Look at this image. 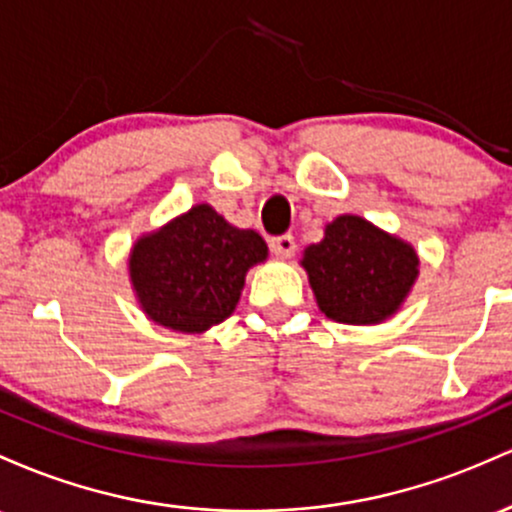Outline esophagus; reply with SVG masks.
Listing matches in <instances>:
<instances>
[{"label":"esophagus","mask_w":512,"mask_h":512,"mask_svg":"<svg viewBox=\"0 0 512 512\" xmlns=\"http://www.w3.org/2000/svg\"><path fill=\"white\" fill-rule=\"evenodd\" d=\"M271 249L278 258H290L292 254H295V237H292V234H280V237H273Z\"/></svg>","instance_id":"obj_1"}]
</instances>
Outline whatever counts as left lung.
Segmentation results:
<instances>
[{
    "instance_id": "obj_1",
    "label": "left lung",
    "mask_w": 512,
    "mask_h": 512,
    "mask_svg": "<svg viewBox=\"0 0 512 512\" xmlns=\"http://www.w3.org/2000/svg\"><path fill=\"white\" fill-rule=\"evenodd\" d=\"M302 268L321 312L353 326L392 319L418 280L416 249L360 215H338L324 239L302 251Z\"/></svg>"
}]
</instances>
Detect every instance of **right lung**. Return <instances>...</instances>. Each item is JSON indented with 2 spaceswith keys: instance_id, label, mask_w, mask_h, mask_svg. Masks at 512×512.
<instances>
[{
  "instance_id": "1",
  "label": "right lung",
  "mask_w": 512,
  "mask_h": 512,
  "mask_svg": "<svg viewBox=\"0 0 512 512\" xmlns=\"http://www.w3.org/2000/svg\"><path fill=\"white\" fill-rule=\"evenodd\" d=\"M268 258L254 229L229 225L198 203L132 244L128 275L135 300L154 324L205 333L237 309L246 273Z\"/></svg>"
}]
</instances>
